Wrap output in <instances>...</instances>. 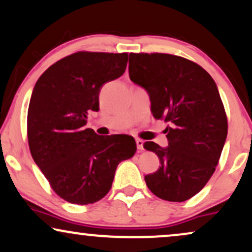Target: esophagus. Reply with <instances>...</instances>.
I'll use <instances>...</instances> for the list:
<instances>
[{"mask_svg":"<svg viewBox=\"0 0 252 252\" xmlns=\"http://www.w3.org/2000/svg\"><path fill=\"white\" fill-rule=\"evenodd\" d=\"M136 144H137V149H138L139 151H142L144 147H143V145H144V140L143 139H139V138H137L136 139Z\"/></svg>","mask_w":252,"mask_h":252,"instance_id":"obj_1","label":"esophagus"}]
</instances>
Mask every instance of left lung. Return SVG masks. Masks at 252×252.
<instances>
[{
	"label": "left lung",
	"mask_w": 252,
	"mask_h": 252,
	"mask_svg": "<svg viewBox=\"0 0 252 252\" xmlns=\"http://www.w3.org/2000/svg\"><path fill=\"white\" fill-rule=\"evenodd\" d=\"M131 82L149 92L151 112L168 122V146L146 142L160 167L145 176L149 189L168 202L190 199L209 182L219 162L228 123L217 84L202 66L181 56L130 53Z\"/></svg>",
	"instance_id": "1"
}]
</instances>
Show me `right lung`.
I'll list each match as a JSON object with an SVG mask.
<instances>
[{"instance_id":"1","label":"right lung","mask_w":252,"mask_h":252,"mask_svg":"<svg viewBox=\"0 0 252 252\" xmlns=\"http://www.w3.org/2000/svg\"><path fill=\"white\" fill-rule=\"evenodd\" d=\"M128 53L77 52L50 65L33 89L28 112L32 158L66 202L87 205L108 193L121 161L136 153L133 137L86 129L102 85L126 71Z\"/></svg>"}]
</instances>
